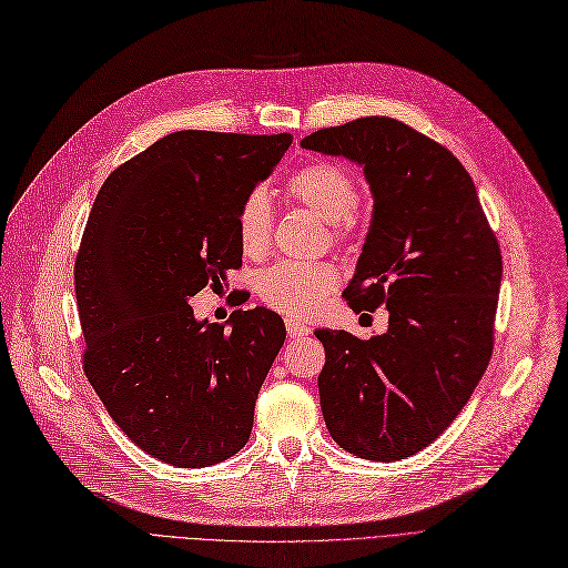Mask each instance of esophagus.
Here are the masks:
<instances>
[{
    "label": "esophagus",
    "mask_w": 568,
    "mask_h": 568,
    "mask_svg": "<svg viewBox=\"0 0 568 568\" xmlns=\"http://www.w3.org/2000/svg\"><path fill=\"white\" fill-rule=\"evenodd\" d=\"M285 327H287L290 339H302V337H306V334H311V327L297 318H285Z\"/></svg>",
    "instance_id": "esophagus-1"
}]
</instances>
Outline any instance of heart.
<instances>
[{
  "instance_id": "obj_1",
  "label": "heart",
  "mask_w": 568,
  "mask_h": 568,
  "mask_svg": "<svg viewBox=\"0 0 568 568\" xmlns=\"http://www.w3.org/2000/svg\"><path fill=\"white\" fill-rule=\"evenodd\" d=\"M285 196L318 215L329 224V234L337 243H346L358 220L361 192L355 178L344 165L332 161H313L292 175L285 184ZM271 203L264 189L250 192L236 213V236L243 255L260 260L271 245ZM339 285V273L329 262H295L283 260L264 268L257 278V295L273 311L290 318L313 316Z\"/></svg>"
}]
</instances>
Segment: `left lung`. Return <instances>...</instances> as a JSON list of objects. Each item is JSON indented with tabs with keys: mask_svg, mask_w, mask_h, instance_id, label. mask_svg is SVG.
I'll return each instance as SVG.
<instances>
[{
	"mask_svg": "<svg viewBox=\"0 0 568 568\" xmlns=\"http://www.w3.org/2000/svg\"><path fill=\"white\" fill-rule=\"evenodd\" d=\"M302 146L363 165L374 213L344 297L388 311L369 339L316 329L325 426L353 456L400 460L449 428L489 365L500 247L466 168L407 123L363 116Z\"/></svg>",
	"mask_w": 568,
	"mask_h": 568,
	"instance_id": "8db88e82",
	"label": "left lung"
}]
</instances>
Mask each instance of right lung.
Listing matches in <instances>:
<instances>
[{
    "label": "right lung",
    "mask_w": 568,
    "mask_h": 568,
    "mask_svg": "<svg viewBox=\"0 0 568 568\" xmlns=\"http://www.w3.org/2000/svg\"><path fill=\"white\" fill-rule=\"evenodd\" d=\"M292 135L178 131L104 180L83 229L74 290L83 372L116 426L178 468H207L247 443L257 393L285 342L268 308L231 329L189 306L241 266L236 213Z\"/></svg>",
    "instance_id": "obj_1"
}]
</instances>
